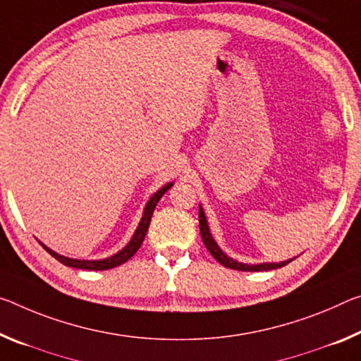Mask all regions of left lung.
Returning a JSON list of instances; mask_svg holds the SVG:
<instances>
[{
  "mask_svg": "<svg viewBox=\"0 0 361 361\" xmlns=\"http://www.w3.org/2000/svg\"><path fill=\"white\" fill-rule=\"evenodd\" d=\"M199 230H201V236H202L204 245H205V247H207V250L212 254V257H214L216 262H220L223 267L231 268V270H239V271L274 270V268H281L284 265H288V263L293 260V259H290V260L279 262V263H257V265H247V263H241V262L233 260L231 257H228L225 252H223V250L219 247V244L215 243V239L212 238L210 230H209V225H207V219H205L202 205H199Z\"/></svg>",
  "mask_w": 361,
  "mask_h": 361,
  "instance_id": "obj_1",
  "label": "left lung"
}]
</instances>
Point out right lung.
Returning <instances> with one entry per match:
<instances>
[{"instance_id":"right-lung-1","label":"right lung","mask_w":361,"mask_h":361,"mask_svg":"<svg viewBox=\"0 0 361 361\" xmlns=\"http://www.w3.org/2000/svg\"><path fill=\"white\" fill-rule=\"evenodd\" d=\"M173 186V183H169V185H165L164 188H160V190L154 194V196L147 201L145 212H142V216H141V221L138 228H136V231L133 234V238L130 239V243L125 245V247L120 250V252L114 254L111 257H107V259H102V260H77V259H68V257L64 255H59L54 250H51L47 245L42 244L44 249H47V252H49L51 255L54 257L56 260H59L61 263H64L66 267H72V268H80V270H109V268H116L118 265H122L127 260H130L131 257L136 254V250L141 247L142 241H145V236L147 233V228H149V223H151V216H152V212L156 209L157 202L160 201V197L164 196L165 192H167L170 188Z\"/></svg>"}]
</instances>
